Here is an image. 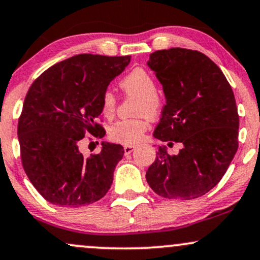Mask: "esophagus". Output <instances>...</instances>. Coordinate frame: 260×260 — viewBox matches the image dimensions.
<instances>
[{"instance_id": "1", "label": "esophagus", "mask_w": 260, "mask_h": 260, "mask_svg": "<svg viewBox=\"0 0 260 260\" xmlns=\"http://www.w3.org/2000/svg\"><path fill=\"white\" fill-rule=\"evenodd\" d=\"M134 149H136V147H134V145H124V147H123L124 154H126V155L131 154L134 150Z\"/></svg>"}]
</instances>
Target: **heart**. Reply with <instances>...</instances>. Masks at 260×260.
Instances as JSON below:
<instances>
[{"instance_id":"b5f03b06","label":"heart","mask_w":260,"mask_h":260,"mask_svg":"<svg viewBox=\"0 0 260 260\" xmlns=\"http://www.w3.org/2000/svg\"><path fill=\"white\" fill-rule=\"evenodd\" d=\"M122 90L129 95L138 96L136 111L143 115L132 120H121L112 124L109 131V136L113 142L126 145L137 144L144 136L149 126L148 116L156 117L161 112L162 101L157 94L155 80L151 74L144 68H134L121 80ZM101 111L106 117H112L116 111V98L112 91L106 90L101 96Z\"/></svg>"}]
</instances>
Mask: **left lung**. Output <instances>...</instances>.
<instances>
[{
	"label": "left lung",
	"mask_w": 260,
	"mask_h": 260,
	"mask_svg": "<svg viewBox=\"0 0 260 260\" xmlns=\"http://www.w3.org/2000/svg\"><path fill=\"white\" fill-rule=\"evenodd\" d=\"M148 66L166 99L154 137L169 147L182 144L177 155L159 147L145 175L148 184L164 198H198L219 183L237 151L234 91L221 70L194 50H159L150 53Z\"/></svg>",
	"instance_id": "1"
}]
</instances>
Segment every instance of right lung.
<instances>
[{
    "label": "right lung",
    "instance_id": "obj_1",
    "mask_svg": "<svg viewBox=\"0 0 260 260\" xmlns=\"http://www.w3.org/2000/svg\"><path fill=\"white\" fill-rule=\"evenodd\" d=\"M131 56L82 53L53 64L35 79L18 122L23 169L51 204L78 208L99 201L110 189L123 147L103 142L99 154L85 157V133L103 138L96 123L101 96Z\"/></svg>",
    "mask_w": 260,
    "mask_h": 260
}]
</instances>
